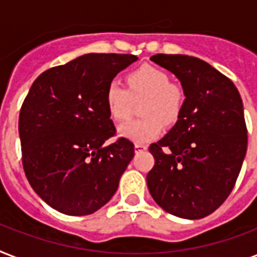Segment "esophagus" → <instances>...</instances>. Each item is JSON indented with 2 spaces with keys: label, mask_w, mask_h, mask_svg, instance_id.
<instances>
[{
  "label": "esophagus",
  "mask_w": 257,
  "mask_h": 257,
  "mask_svg": "<svg viewBox=\"0 0 257 257\" xmlns=\"http://www.w3.org/2000/svg\"><path fill=\"white\" fill-rule=\"evenodd\" d=\"M147 149H148V147H147V145H141V144L135 145V152L136 153L144 152V151H147Z\"/></svg>",
  "instance_id": "34e87169"
}]
</instances>
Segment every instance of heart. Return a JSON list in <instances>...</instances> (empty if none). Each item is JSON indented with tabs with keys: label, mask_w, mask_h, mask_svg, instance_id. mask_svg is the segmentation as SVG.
I'll return each mask as SVG.
<instances>
[{
	"label": "heart",
	"mask_w": 257,
	"mask_h": 257,
	"mask_svg": "<svg viewBox=\"0 0 257 257\" xmlns=\"http://www.w3.org/2000/svg\"><path fill=\"white\" fill-rule=\"evenodd\" d=\"M128 88L112 81L106 88L105 101L110 116L117 121L128 118L133 98L147 97L143 105L145 117L120 125L118 135L136 144H148L156 140L165 124L179 120L184 105V92L177 84H172L168 73L160 68L143 65L132 70L126 77Z\"/></svg>",
	"instance_id": "b5f03b06"
}]
</instances>
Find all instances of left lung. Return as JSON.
Here are the masks:
<instances>
[{
    "label": "left lung",
    "instance_id": "left-lung-1",
    "mask_svg": "<svg viewBox=\"0 0 257 257\" xmlns=\"http://www.w3.org/2000/svg\"><path fill=\"white\" fill-rule=\"evenodd\" d=\"M155 64L183 88L179 120L149 147L147 176L153 200L181 219H203L225 201L247 153L243 101L233 82L208 62L184 54H155Z\"/></svg>",
    "mask_w": 257,
    "mask_h": 257
}]
</instances>
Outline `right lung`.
<instances>
[{
    "label": "right lung",
    "mask_w": 257,
    "mask_h": 257,
    "mask_svg": "<svg viewBox=\"0 0 257 257\" xmlns=\"http://www.w3.org/2000/svg\"><path fill=\"white\" fill-rule=\"evenodd\" d=\"M133 54L89 53L36 78L18 121L24 171L34 192L56 211L85 216L104 207L135 156L116 133L106 88L136 62Z\"/></svg>",
    "instance_id": "1"
}]
</instances>
